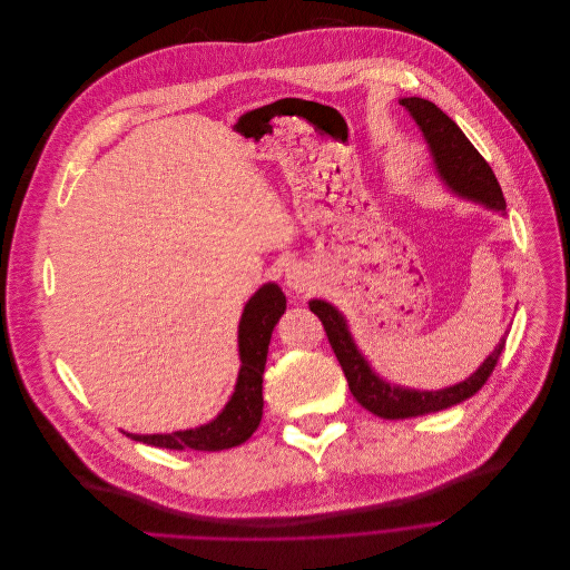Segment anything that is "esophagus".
Segmentation results:
<instances>
[{"label": "esophagus", "mask_w": 570, "mask_h": 570, "mask_svg": "<svg viewBox=\"0 0 570 570\" xmlns=\"http://www.w3.org/2000/svg\"><path fill=\"white\" fill-rule=\"evenodd\" d=\"M285 283L289 289H294L296 294L305 292L309 287V276H307V269L305 267H289L285 272Z\"/></svg>", "instance_id": "esophagus-1"}]
</instances>
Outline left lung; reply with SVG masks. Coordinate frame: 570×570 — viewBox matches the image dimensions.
<instances>
[{"instance_id":"1","label":"left lung","mask_w":570,"mask_h":570,"mask_svg":"<svg viewBox=\"0 0 570 570\" xmlns=\"http://www.w3.org/2000/svg\"><path fill=\"white\" fill-rule=\"evenodd\" d=\"M400 105L411 111V117L417 121L420 130L424 132V139L431 146L435 168L440 177L446 181V186L451 190H456L459 195L476 199L490 208L505 210V199L497 181V175L492 173L483 155L463 135V130L431 100L411 96V98H402ZM309 309L321 318L330 346L341 368H344V375L348 380V386L355 400L366 411L384 420L415 417V415L449 409L453 404H461L463 400L472 397L476 391L483 389V384L490 380L505 348V336H503L499 341V346L494 348V353L483 362V366L470 380L456 386H449L442 391L400 389V386L386 384L371 371V366L353 344V336L346 327L344 316H341L330 303L309 301Z\"/></svg>"}]
</instances>
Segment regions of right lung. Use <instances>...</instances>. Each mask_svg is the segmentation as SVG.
I'll return each instance as SVG.
<instances>
[{"label": "right lung", "instance_id": "add662e5", "mask_svg": "<svg viewBox=\"0 0 570 570\" xmlns=\"http://www.w3.org/2000/svg\"><path fill=\"white\" fill-rule=\"evenodd\" d=\"M285 312V294L278 285L269 283L261 287L245 305L238 346H240V375L236 393L229 404L208 424L168 435H135L132 440L161 446V449H195V451H219L243 444L258 429L263 417V373L267 364V348L272 330Z\"/></svg>", "mask_w": 570, "mask_h": 570}]
</instances>
